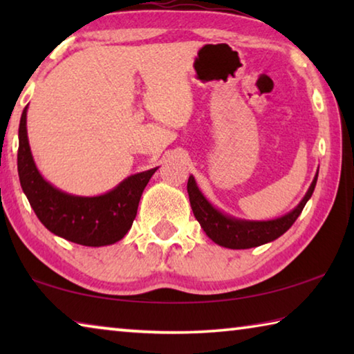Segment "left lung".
Listing matches in <instances>:
<instances>
[{"mask_svg":"<svg viewBox=\"0 0 354 354\" xmlns=\"http://www.w3.org/2000/svg\"><path fill=\"white\" fill-rule=\"evenodd\" d=\"M317 178H319V171H317L314 181L308 189L304 198L299 201V205L293 209V211L279 218L267 221L241 220L220 212L218 209H215L211 203L205 198V195L201 194V190L198 189V185H196L194 176H189L187 194L195 218L198 220L203 231L206 232L209 239H212V241L215 243H218L220 247L231 250H247L274 241V239L283 236L284 232L295 223V220L298 218V215L301 214L303 207L306 206L308 200L313 196Z\"/></svg>","mask_w":354,"mask_h":354,"instance_id":"left-lung-1","label":"left lung"}]
</instances>
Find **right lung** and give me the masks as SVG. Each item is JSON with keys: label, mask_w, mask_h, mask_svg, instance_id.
I'll return each mask as SVG.
<instances>
[{"label": "right lung", "mask_w": 354, "mask_h": 354, "mask_svg": "<svg viewBox=\"0 0 354 354\" xmlns=\"http://www.w3.org/2000/svg\"><path fill=\"white\" fill-rule=\"evenodd\" d=\"M26 111L28 106L20 120L17 165L21 189L41 225L53 234L86 247H104L122 241L133 226L142 192L158 167L131 175L103 195L65 194L45 181L35 167L28 140Z\"/></svg>", "instance_id": "add662e5"}]
</instances>
